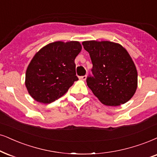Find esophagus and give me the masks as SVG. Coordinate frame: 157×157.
<instances>
[{
	"label": "esophagus",
	"instance_id": "esophagus-1",
	"mask_svg": "<svg viewBox=\"0 0 157 157\" xmlns=\"http://www.w3.org/2000/svg\"><path fill=\"white\" fill-rule=\"evenodd\" d=\"M86 78H87L86 75H84V76L80 77V80H86Z\"/></svg>",
	"mask_w": 157,
	"mask_h": 157
}]
</instances>
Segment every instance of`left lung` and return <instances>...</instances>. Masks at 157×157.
<instances>
[{
	"label": "left lung",
	"instance_id": "1",
	"mask_svg": "<svg viewBox=\"0 0 157 157\" xmlns=\"http://www.w3.org/2000/svg\"><path fill=\"white\" fill-rule=\"evenodd\" d=\"M93 64V76L87 85L102 104L117 106L133 96L138 85V72L133 61L122 45L110 41H84Z\"/></svg>",
	"mask_w": 157,
	"mask_h": 157
}]
</instances>
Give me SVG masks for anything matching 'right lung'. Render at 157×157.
I'll return each instance as SVG.
<instances>
[{"label":"right lung","instance_id":"add662e5","mask_svg":"<svg viewBox=\"0 0 157 157\" xmlns=\"http://www.w3.org/2000/svg\"><path fill=\"white\" fill-rule=\"evenodd\" d=\"M81 50L77 41H56L42 48L26 71L25 85L29 95L43 104H50L64 96L78 80L75 59Z\"/></svg>","mask_w":157,"mask_h":157}]
</instances>
